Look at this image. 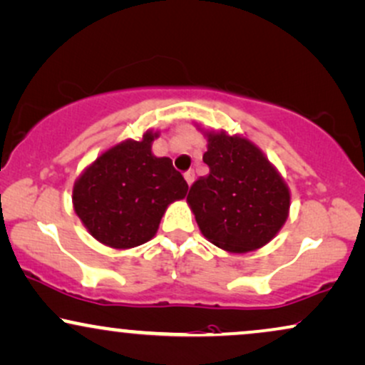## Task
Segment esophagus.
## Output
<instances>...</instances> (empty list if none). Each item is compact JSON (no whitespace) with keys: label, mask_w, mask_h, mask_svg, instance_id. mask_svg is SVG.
Masks as SVG:
<instances>
[{"label":"esophagus","mask_w":365,"mask_h":365,"mask_svg":"<svg viewBox=\"0 0 365 365\" xmlns=\"http://www.w3.org/2000/svg\"><path fill=\"white\" fill-rule=\"evenodd\" d=\"M183 177H185V180H187L188 185H192V182H194V177H195L194 170H188V171H185V175H183Z\"/></svg>","instance_id":"34e87169"}]
</instances>
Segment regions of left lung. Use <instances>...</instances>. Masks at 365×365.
<instances>
[{"mask_svg": "<svg viewBox=\"0 0 365 365\" xmlns=\"http://www.w3.org/2000/svg\"><path fill=\"white\" fill-rule=\"evenodd\" d=\"M209 173L192 183L187 200L202 235L227 252L267 245L287 219V185L255 144L238 135L209 134Z\"/></svg>", "mask_w": 365, "mask_h": 365, "instance_id": "obj_1", "label": "left lung"}]
</instances>
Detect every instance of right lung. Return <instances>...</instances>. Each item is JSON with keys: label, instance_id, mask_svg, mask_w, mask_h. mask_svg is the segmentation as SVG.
I'll return each mask as SVG.
<instances>
[{"label": "right lung", "instance_id": "right-lung-1", "mask_svg": "<svg viewBox=\"0 0 365 365\" xmlns=\"http://www.w3.org/2000/svg\"><path fill=\"white\" fill-rule=\"evenodd\" d=\"M125 140L86 168L73 190L74 210L96 240L133 248L156 235L166 207L187 195L188 185L170 158H156L151 143Z\"/></svg>", "mask_w": 365, "mask_h": 365}]
</instances>
